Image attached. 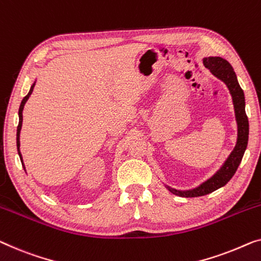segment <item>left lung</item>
Listing matches in <instances>:
<instances>
[{"mask_svg": "<svg viewBox=\"0 0 261 261\" xmlns=\"http://www.w3.org/2000/svg\"><path fill=\"white\" fill-rule=\"evenodd\" d=\"M203 66L211 70L215 77L225 82L232 95L234 112H236V120L238 124V139L237 143L232 153L226 159L224 165L215 174L210 177L208 180L202 182L200 186L188 191H177L174 188L168 187V191L173 194L184 196V198H195V196H202L212 193L218 188L225 186L232 176L236 174L238 167H239L241 160H243L244 153L246 150L248 142V119L245 112V95L244 90L238 82L237 75L234 73L232 66L225 59L219 56H210L203 58Z\"/></svg>", "mask_w": 261, "mask_h": 261, "instance_id": "obj_1", "label": "left lung"}]
</instances>
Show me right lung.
<instances>
[{
    "instance_id": "1",
    "label": "right lung",
    "mask_w": 261,
    "mask_h": 261,
    "mask_svg": "<svg viewBox=\"0 0 261 261\" xmlns=\"http://www.w3.org/2000/svg\"><path fill=\"white\" fill-rule=\"evenodd\" d=\"M34 86H35V82H34V84L32 85V87H30L29 93L27 94V95H25V96L23 97V100H22V102H21V105H20V109H18V119H20V121H18V126H17L16 145H17V152H18V155H20L21 162H23V161H22V155H21V152H20V132H21V127H22V121H23V115H22V112H23L24 105H25V102H27V100L29 99V96L32 95L33 89H34ZM22 166H23V168H24V165H23V164H22Z\"/></svg>"
}]
</instances>
